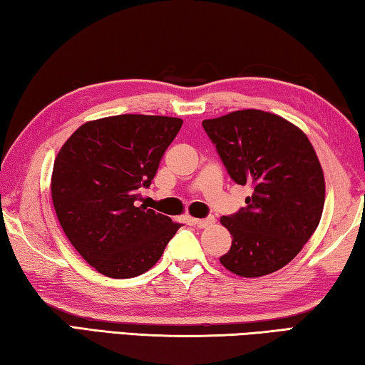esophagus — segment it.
<instances>
[{
    "instance_id": "obj_1",
    "label": "esophagus",
    "mask_w": 365,
    "mask_h": 365,
    "mask_svg": "<svg viewBox=\"0 0 365 365\" xmlns=\"http://www.w3.org/2000/svg\"><path fill=\"white\" fill-rule=\"evenodd\" d=\"M189 223L192 226H197V228H207V226H210L215 223V218L213 217H208V218H190Z\"/></svg>"
}]
</instances>
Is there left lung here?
<instances>
[{"mask_svg": "<svg viewBox=\"0 0 365 365\" xmlns=\"http://www.w3.org/2000/svg\"><path fill=\"white\" fill-rule=\"evenodd\" d=\"M226 171L254 192L220 222L232 237L220 257L226 270L257 278L283 268L320 223L325 179L307 135L284 118L241 110L202 121Z\"/></svg>", "mask_w": 365, "mask_h": 365, "instance_id": "left-lung-1", "label": "left lung"}]
</instances>
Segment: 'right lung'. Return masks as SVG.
<instances>
[{
	"instance_id": "1",
	"label": "right lung",
	"mask_w": 365,
	"mask_h": 365,
	"mask_svg": "<svg viewBox=\"0 0 365 365\" xmlns=\"http://www.w3.org/2000/svg\"><path fill=\"white\" fill-rule=\"evenodd\" d=\"M182 126L170 116L119 115L88 121L55 160L51 199L83 260L110 278H134L157 264L179 223L137 204Z\"/></svg>"
}]
</instances>
